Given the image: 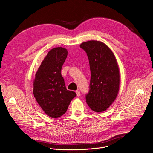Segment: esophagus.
I'll return each mask as SVG.
<instances>
[{
  "instance_id": "1",
  "label": "esophagus",
  "mask_w": 153,
  "mask_h": 153,
  "mask_svg": "<svg viewBox=\"0 0 153 153\" xmlns=\"http://www.w3.org/2000/svg\"><path fill=\"white\" fill-rule=\"evenodd\" d=\"M76 94H77V97H79V96L81 95L80 91H78V90H77V91H76Z\"/></svg>"
}]
</instances>
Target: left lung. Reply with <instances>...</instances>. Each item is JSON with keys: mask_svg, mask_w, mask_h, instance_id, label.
<instances>
[{"mask_svg": "<svg viewBox=\"0 0 153 153\" xmlns=\"http://www.w3.org/2000/svg\"><path fill=\"white\" fill-rule=\"evenodd\" d=\"M89 59L91 81L86 103L93 111L103 112L114 102L120 87V71L115 55L107 45L90 40L80 45Z\"/></svg>", "mask_w": 153, "mask_h": 153, "instance_id": "8db88e82", "label": "left lung"}]
</instances>
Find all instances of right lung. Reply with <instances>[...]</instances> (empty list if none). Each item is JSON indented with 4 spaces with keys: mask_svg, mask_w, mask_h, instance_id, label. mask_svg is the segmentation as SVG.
<instances>
[{
    "mask_svg": "<svg viewBox=\"0 0 153 153\" xmlns=\"http://www.w3.org/2000/svg\"><path fill=\"white\" fill-rule=\"evenodd\" d=\"M67 56L62 47L50 50L42 61L33 81V94L37 103L48 116L58 118L66 112L76 93L66 89L61 74Z\"/></svg>",
    "mask_w": 153,
    "mask_h": 153,
    "instance_id": "right-lung-1",
    "label": "right lung"
}]
</instances>
